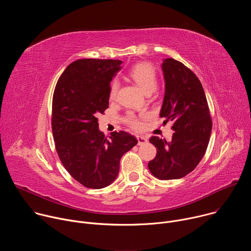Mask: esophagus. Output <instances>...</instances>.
<instances>
[{
	"mask_svg": "<svg viewBox=\"0 0 251 251\" xmlns=\"http://www.w3.org/2000/svg\"><path fill=\"white\" fill-rule=\"evenodd\" d=\"M137 140H138V145H143V144H145V143L148 142V139L143 135L137 136Z\"/></svg>",
	"mask_w": 251,
	"mask_h": 251,
	"instance_id": "1",
	"label": "esophagus"
}]
</instances>
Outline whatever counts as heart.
Returning <instances> with one entry per match:
<instances>
[{"mask_svg":"<svg viewBox=\"0 0 251 251\" xmlns=\"http://www.w3.org/2000/svg\"><path fill=\"white\" fill-rule=\"evenodd\" d=\"M129 77L134 80L145 93H152L158 85V75L155 67L148 62H138L134 64L128 71ZM119 81L114 79L109 88V99L115 100L119 90ZM125 122L133 129L138 130L141 128L142 123L139 117L133 112H128L125 116Z\"/></svg>","mask_w":251,"mask_h":251,"instance_id":"obj_1","label":"heart"}]
</instances>
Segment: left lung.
<instances>
[{
  "label": "left lung",
  "instance_id": "left-lung-1",
  "mask_svg": "<svg viewBox=\"0 0 251 251\" xmlns=\"http://www.w3.org/2000/svg\"><path fill=\"white\" fill-rule=\"evenodd\" d=\"M166 92L160 116L173 121L170 142L157 136L150 143L157 148L148 163L150 172L160 180L181 178L196 169L205 154L212 122L202 85L197 75L181 61L166 58L162 64Z\"/></svg>",
  "mask_w": 251,
  "mask_h": 251
}]
</instances>
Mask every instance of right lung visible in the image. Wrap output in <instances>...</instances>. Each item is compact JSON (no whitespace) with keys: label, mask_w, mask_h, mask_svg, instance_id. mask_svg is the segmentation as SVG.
<instances>
[{"label":"right lung","mask_w":251,"mask_h":251,"mask_svg":"<svg viewBox=\"0 0 251 251\" xmlns=\"http://www.w3.org/2000/svg\"><path fill=\"white\" fill-rule=\"evenodd\" d=\"M121 60L84 58L71 62L62 73L52 96L51 128L60 162L75 180L89 189L110 185L118 175L121 157L137 139L99 131L97 115L109 106L110 81Z\"/></svg>","instance_id":"add662e5"}]
</instances>
